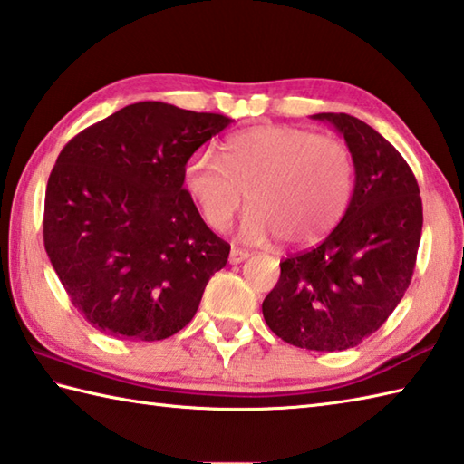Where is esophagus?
Segmentation results:
<instances>
[{
  "mask_svg": "<svg viewBox=\"0 0 464 464\" xmlns=\"http://www.w3.org/2000/svg\"><path fill=\"white\" fill-rule=\"evenodd\" d=\"M247 257H249V251L239 249V247H233L231 253H229V263H233V266H237V263H243Z\"/></svg>",
  "mask_w": 464,
  "mask_h": 464,
  "instance_id": "obj_1",
  "label": "esophagus"
}]
</instances>
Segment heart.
I'll return each instance as SVG.
<instances>
[{"label": "heart", "instance_id": "obj_1", "mask_svg": "<svg viewBox=\"0 0 464 464\" xmlns=\"http://www.w3.org/2000/svg\"><path fill=\"white\" fill-rule=\"evenodd\" d=\"M187 195L203 221L225 231L247 190L241 237L310 243L340 221L353 187L346 144L294 126H256L231 134L223 154L198 150L183 172Z\"/></svg>", "mask_w": 464, "mask_h": 464}]
</instances>
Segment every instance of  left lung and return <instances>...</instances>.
I'll return each instance as SVG.
<instances>
[{
	"label": "left lung",
	"mask_w": 464,
	"mask_h": 464,
	"mask_svg": "<svg viewBox=\"0 0 464 464\" xmlns=\"http://www.w3.org/2000/svg\"><path fill=\"white\" fill-rule=\"evenodd\" d=\"M312 118L346 140L353 193L328 237L279 263L261 310L269 330L292 346L342 352L374 334L411 285L422 201L411 167L382 134L343 112Z\"/></svg>",
	"instance_id": "8db88e82"
}]
</instances>
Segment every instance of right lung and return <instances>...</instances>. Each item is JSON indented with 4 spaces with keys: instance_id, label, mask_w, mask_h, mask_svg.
Listing matches in <instances>:
<instances>
[{
    "instance_id": "obj_1",
    "label": "right lung",
    "mask_w": 464,
    "mask_h": 464,
    "mask_svg": "<svg viewBox=\"0 0 464 464\" xmlns=\"http://www.w3.org/2000/svg\"><path fill=\"white\" fill-rule=\"evenodd\" d=\"M231 122L136 102L62 149L45 187L44 245L72 304L96 330L154 342L193 320L231 245L205 225L183 172Z\"/></svg>"
}]
</instances>
